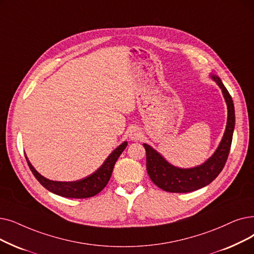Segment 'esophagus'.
I'll list each match as a JSON object with an SVG mask.
<instances>
[{
  "label": "esophagus",
  "mask_w": 254,
  "mask_h": 254,
  "mask_svg": "<svg viewBox=\"0 0 254 254\" xmlns=\"http://www.w3.org/2000/svg\"><path fill=\"white\" fill-rule=\"evenodd\" d=\"M128 137L131 140H139V139H141V137H142L141 130L138 127H131L130 130H129Z\"/></svg>",
  "instance_id": "34e87169"
}]
</instances>
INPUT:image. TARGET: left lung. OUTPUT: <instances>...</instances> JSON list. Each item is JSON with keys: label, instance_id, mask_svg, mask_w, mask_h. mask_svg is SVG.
I'll list each match as a JSON object with an SVG mask.
<instances>
[{"label": "left lung", "instance_id": "obj_1", "mask_svg": "<svg viewBox=\"0 0 254 254\" xmlns=\"http://www.w3.org/2000/svg\"><path fill=\"white\" fill-rule=\"evenodd\" d=\"M211 76L221 88L227 105L226 128L213 156L199 166L184 169L173 166L151 146L145 143L143 144L146 150V169L149 178L154 185L166 192L188 193L203 188L217 178L227 161L235 128V107L233 98L219 76Z\"/></svg>", "mask_w": 254, "mask_h": 254}]
</instances>
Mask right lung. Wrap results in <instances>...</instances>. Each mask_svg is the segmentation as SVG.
<instances>
[{
    "label": "right lung",
    "mask_w": 254,
    "mask_h": 254,
    "mask_svg": "<svg viewBox=\"0 0 254 254\" xmlns=\"http://www.w3.org/2000/svg\"><path fill=\"white\" fill-rule=\"evenodd\" d=\"M127 141L121 143L116 149H114L111 152V154L106 159L104 164L95 172H93L92 174L87 176V178L83 180L75 182H56L48 180L45 176H42L40 173H38L35 170V168L32 166V164L28 160L27 156L25 157L28 162L29 167L32 173L34 174L36 180L50 192L62 197L88 198L98 194L107 186L110 178H111L114 165L121 152H123L127 147Z\"/></svg>",
    "instance_id": "obj_1"
}]
</instances>
